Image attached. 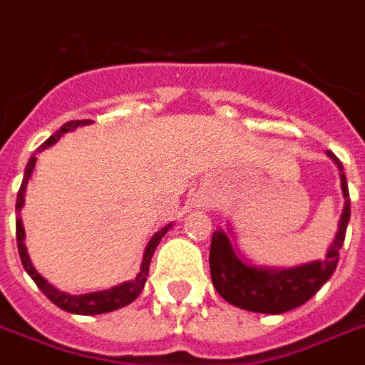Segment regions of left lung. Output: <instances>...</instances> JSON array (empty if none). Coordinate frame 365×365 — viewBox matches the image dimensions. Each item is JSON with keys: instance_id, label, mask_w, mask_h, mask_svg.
<instances>
[{"instance_id": "8db88e82", "label": "left lung", "mask_w": 365, "mask_h": 365, "mask_svg": "<svg viewBox=\"0 0 365 365\" xmlns=\"http://www.w3.org/2000/svg\"><path fill=\"white\" fill-rule=\"evenodd\" d=\"M326 153L339 170L345 205L337 223V233L326 250L324 259L295 267L255 265L244 257L239 246L235 244L233 229H216L210 244V274L214 288L227 303L244 311L282 314L305 305L331 278L339 263V250L345 242L346 225L351 220V199L341 160L331 151Z\"/></svg>"}]
</instances>
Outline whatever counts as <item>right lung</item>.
I'll use <instances>...</instances> for the list:
<instances>
[{"label": "right lung", "instance_id": "add662e5", "mask_svg": "<svg viewBox=\"0 0 365 365\" xmlns=\"http://www.w3.org/2000/svg\"><path fill=\"white\" fill-rule=\"evenodd\" d=\"M93 121H87V119H81V121H70L66 123L60 130H56L53 136L45 140V142L36 149V153H41L43 149L53 148L54 143L58 142L60 138L64 136L66 132L76 130L77 126H87ZM36 153L31 155L28 165H26L24 178H22V185L19 189V195H16V244H19V254L20 261L24 265V271L31 277V280L37 284V288L41 289L43 294L47 295L48 299L53 301L54 305L60 307L62 311L71 312V314H104V312L117 311V309H123L128 303L136 299L138 295L142 294L143 286H145V278H148L149 272V263H151V257L155 254V248L159 246V242L163 240L168 231L174 227V222L166 223L165 227H160L157 233L151 235V239L145 244V250H143V257H142V265H140V272L136 274L134 280H126L123 284H117L110 289H98V292H88V294H68V292H62V289L54 288L53 284L45 280V278L36 271V267L31 263L30 255H28V250H26V233H24V225H22V217H20V210L24 206V195L26 187H28V182L31 180V174L36 170V163L37 157Z\"/></svg>", "mask_w": 365, "mask_h": 365}]
</instances>
